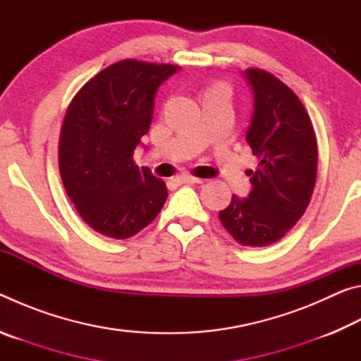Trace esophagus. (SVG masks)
<instances>
[{
    "label": "esophagus",
    "instance_id": "1",
    "mask_svg": "<svg viewBox=\"0 0 361 361\" xmlns=\"http://www.w3.org/2000/svg\"><path fill=\"white\" fill-rule=\"evenodd\" d=\"M178 181L180 183H202V180L200 178H195V176H192V175H188V173H183V175H180L178 176Z\"/></svg>",
    "mask_w": 361,
    "mask_h": 361
}]
</instances>
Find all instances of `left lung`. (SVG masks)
Here are the masks:
<instances>
[{
    "mask_svg": "<svg viewBox=\"0 0 361 361\" xmlns=\"http://www.w3.org/2000/svg\"><path fill=\"white\" fill-rule=\"evenodd\" d=\"M253 92L247 143L259 159L248 170V197L232 195L219 212L224 229L245 247H267L304 215L312 197L319 149L312 121L293 90L271 73L245 70Z\"/></svg>",
    "mask_w": 361,
    "mask_h": 361,
    "instance_id": "obj_1",
    "label": "left lung"
}]
</instances>
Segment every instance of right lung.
I'll use <instances>...</instances> for the list:
<instances>
[{"label":"right lung","instance_id":"obj_1","mask_svg":"<svg viewBox=\"0 0 361 361\" xmlns=\"http://www.w3.org/2000/svg\"><path fill=\"white\" fill-rule=\"evenodd\" d=\"M178 68L121 60L85 82L66 109L60 176L79 215L103 235L129 239L166 204V183L135 166L133 151L149 130L159 85Z\"/></svg>","mask_w":361,"mask_h":361}]
</instances>
